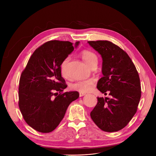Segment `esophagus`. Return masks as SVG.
<instances>
[{
	"label": "esophagus",
	"mask_w": 156,
	"mask_h": 156,
	"mask_svg": "<svg viewBox=\"0 0 156 156\" xmlns=\"http://www.w3.org/2000/svg\"><path fill=\"white\" fill-rule=\"evenodd\" d=\"M79 95H80V97H83V96L85 95V93H82V92H80Z\"/></svg>",
	"instance_id": "esophagus-1"
}]
</instances>
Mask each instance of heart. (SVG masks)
Returning <instances> with one entry per match:
<instances>
[{
    "mask_svg": "<svg viewBox=\"0 0 156 156\" xmlns=\"http://www.w3.org/2000/svg\"><path fill=\"white\" fill-rule=\"evenodd\" d=\"M81 56L82 57L84 62L90 66L92 63L94 61H97V55L88 50H84L81 52ZM69 57L66 58L61 64V70L62 75L64 76H66V68L68 62H69ZM95 80L93 78H88L86 80H82L76 81V82L72 83L70 85V88L73 90L78 91L82 93L89 92L92 90L93 86L94 85Z\"/></svg>",
    "mask_w": 156,
    "mask_h": 156,
    "instance_id": "obj_1",
    "label": "heart"
}]
</instances>
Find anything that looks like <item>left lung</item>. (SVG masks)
Returning <instances> with one entry per match:
<instances>
[{"instance_id": "left-lung-1", "label": "left lung", "mask_w": 156, "mask_h": 156, "mask_svg": "<svg viewBox=\"0 0 156 156\" xmlns=\"http://www.w3.org/2000/svg\"><path fill=\"white\" fill-rule=\"evenodd\" d=\"M88 43L102 58L103 77L97 87L111 97H97L90 116L104 132H117L128 125L136 112L141 97L140 78L130 57L119 47L107 40Z\"/></svg>"}]
</instances>
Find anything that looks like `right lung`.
Masks as SVG:
<instances>
[{"mask_svg": "<svg viewBox=\"0 0 156 156\" xmlns=\"http://www.w3.org/2000/svg\"><path fill=\"white\" fill-rule=\"evenodd\" d=\"M73 50L68 41H48L33 53L21 73L19 108L27 123L39 132L55 129L69 105L79 97L76 91L62 92L67 85L61 64Z\"/></svg>", "mask_w": 156, "mask_h": 156, "instance_id": "add662e5", "label": "right lung"}]
</instances>
